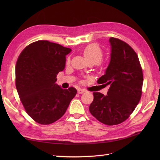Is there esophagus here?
<instances>
[{"instance_id":"esophagus-1","label":"esophagus","mask_w":160,"mask_h":160,"mask_svg":"<svg viewBox=\"0 0 160 160\" xmlns=\"http://www.w3.org/2000/svg\"><path fill=\"white\" fill-rule=\"evenodd\" d=\"M85 90L84 89H79L78 90V93H79V94H82V93H84L85 92Z\"/></svg>"}]
</instances>
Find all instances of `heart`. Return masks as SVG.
Listing matches in <instances>:
<instances>
[{
    "label": "heart",
    "instance_id": "heart-1",
    "mask_svg": "<svg viewBox=\"0 0 160 160\" xmlns=\"http://www.w3.org/2000/svg\"><path fill=\"white\" fill-rule=\"evenodd\" d=\"M83 55L88 62L95 64L102 58L103 51L97 44H91L84 49ZM67 62H69V59L67 60Z\"/></svg>",
    "mask_w": 160,
    "mask_h": 160
}]
</instances>
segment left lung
Instances as JSON below:
<instances>
[{
	"mask_svg": "<svg viewBox=\"0 0 160 160\" xmlns=\"http://www.w3.org/2000/svg\"><path fill=\"white\" fill-rule=\"evenodd\" d=\"M109 42L110 62L98 83L110 87L107 96L93 93L89 111L102 123L116 125L127 120L140 102L143 73L138 55L127 43L115 38Z\"/></svg>",
	"mask_w": 160,
	"mask_h": 160,
	"instance_id": "left-lung-1",
	"label": "left lung"
}]
</instances>
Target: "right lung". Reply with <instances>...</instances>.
<instances>
[{
  "label": "right lung",
  "instance_id": "1",
  "mask_svg": "<svg viewBox=\"0 0 160 160\" xmlns=\"http://www.w3.org/2000/svg\"><path fill=\"white\" fill-rule=\"evenodd\" d=\"M71 52L59 44L38 40L23 49L16 66V86L27 113L41 124H49L65 113L77 90L56 83Z\"/></svg>",
  "mask_w": 160,
  "mask_h": 160
}]
</instances>
